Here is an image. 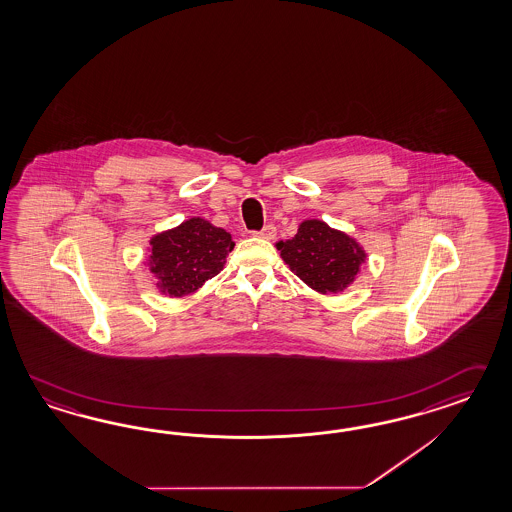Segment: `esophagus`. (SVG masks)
Instances as JSON below:
<instances>
[{"label":"esophagus","instance_id":"34e87169","mask_svg":"<svg viewBox=\"0 0 512 512\" xmlns=\"http://www.w3.org/2000/svg\"><path fill=\"white\" fill-rule=\"evenodd\" d=\"M257 237L264 238V240H274L275 235H277V231H275V225L268 224L262 227L259 233H255Z\"/></svg>","mask_w":512,"mask_h":512}]
</instances>
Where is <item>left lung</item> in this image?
I'll return each mask as SVG.
<instances>
[{
    "instance_id": "left-lung-1",
    "label": "left lung",
    "mask_w": 512,
    "mask_h": 512,
    "mask_svg": "<svg viewBox=\"0 0 512 512\" xmlns=\"http://www.w3.org/2000/svg\"><path fill=\"white\" fill-rule=\"evenodd\" d=\"M288 268L320 294H337L361 272L366 253L355 238L322 220H305L290 240L275 244Z\"/></svg>"
}]
</instances>
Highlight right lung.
I'll use <instances>...</instances> for the list:
<instances>
[{
  "mask_svg": "<svg viewBox=\"0 0 512 512\" xmlns=\"http://www.w3.org/2000/svg\"><path fill=\"white\" fill-rule=\"evenodd\" d=\"M151 274L164 296L183 298L220 274L235 248L231 235L203 218H190L150 240Z\"/></svg>",
  "mask_w": 512,
  "mask_h": 512,
  "instance_id": "1",
  "label": "right lung"
}]
</instances>
